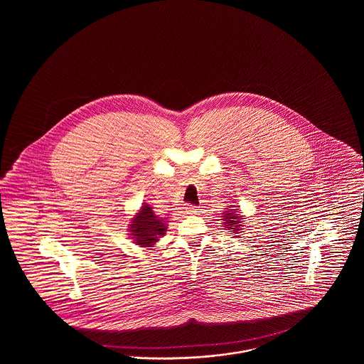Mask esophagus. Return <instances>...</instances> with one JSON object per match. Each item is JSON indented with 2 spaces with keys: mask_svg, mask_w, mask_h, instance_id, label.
Wrapping results in <instances>:
<instances>
[{
  "mask_svg": "<svg viewBox=\"0 0 364 364\" xmlns=\"http://www.w3.org/2000/svg\"><path fill=\"white\" fill-rule=\"evenodd\" d=\"M186 213H187V214H198V213H200V208L192 206V205H187Z\"/></svg>",
  "mask_w": 364,
  "mask_h": 364,
  "instance_id": "esophagus-1",
  "label": "esophagus"
}]
</instances>
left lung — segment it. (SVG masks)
Wrapping results in <instances>:
<instances>
[{"label":"left lung","instance_id":"1","mask_svg":"<svg viewBox=\"0 0 364 364\" xmlns=\"http://www.w3.org/2000/svg\"><path fill=\"white\" fill-rule=\"evenodd\" d=\"M237 206H233V205H230V206H226V210L223 213L224 215H223V221H224V226L229 229V232H232V233H240L242 232V228L244 225H242V214L237 211Z\"/></svg>","mask_w":364,"mask_h":364}]
</instances>
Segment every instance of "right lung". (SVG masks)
<instances>
[{"label": "right lung", "mask_w": 364, "mask_h": 364, "mask_svg": "<svg viewBox=\"0 0 364 364\" xmlns=\"http://www.w3.org/2000/svg\"><path fill=\"white\" fill-rule=\"evenodd\" d=\"M166 218H159L154 214L153 208L147 203H143L134 218H131L129 235L134 242L140 247H154L159 237L166 233Z\"/></svg>", "instance_id": "add662e5"}]
</instances>
